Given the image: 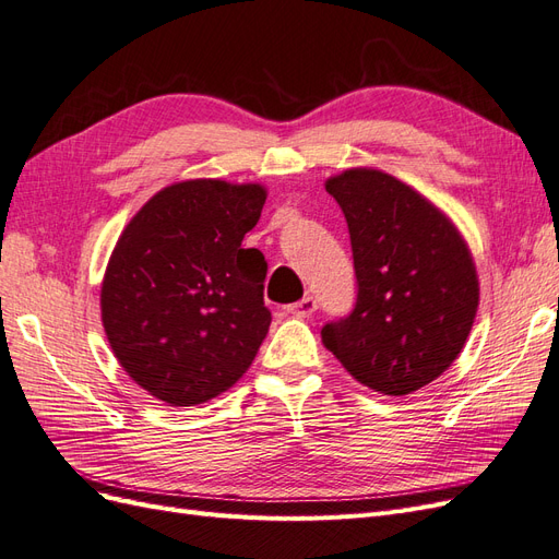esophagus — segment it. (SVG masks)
<instances>
[{
  "mask_svg": "<svg viewBox=\"0 0 559 559\" xmlns=\"http://www.w3.org/2000/svg\"><path fill=\"white\" fill-rule=\"evenodd\" d=\"M314 310H317V300H314V296L300 298L298 302H294V306L286 308V312H289V314H296V317H310V314H314Z\"/></svg>",
  "mask_w": 559,
  "mask_h": 559,
  "instance_id": "1",
  "label": "esophagus"
}]
</instances>
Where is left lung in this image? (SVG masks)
<instances>
[{"mask_svg":"<svg viewBox=\"0 0 559 559\" xmlns=\"http://www.w3.org/2000/svg\"><path fill=\"white\" fill-rule=\"evenodd\" d=\"M326 191L347 218L359 294L321 343L364 386L408 396L464 349L480 300L471 249L448 214L382 170L349 167Z\"/></svg>","mask_w":559,"mask_h":559,"instance_id":"8db88e82","label":"left lung"}]
</instances>
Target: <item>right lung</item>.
<instances>
[{
    "label": "right lung",
    "mask_w": 559,
    "mask_h": 559,
    "mask_svg": "<svg viewBox=\"0 0 559 559\" xmlns=\"http://www.w3.org/2000/svg\"><path fill=\"white\" fill-rule=\"evenodd\" d=\"M265 198L261 183L177 181L118 238L99 294L103 326L118 364L158 401L224 394L265 341L267 263L242 249Z\"/></svg>",
    "instance_id": "obj_1"
}]
</instances>
